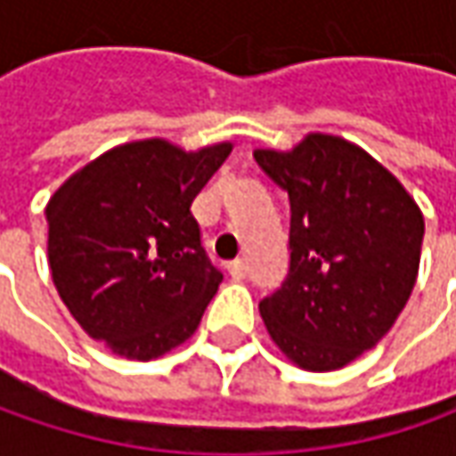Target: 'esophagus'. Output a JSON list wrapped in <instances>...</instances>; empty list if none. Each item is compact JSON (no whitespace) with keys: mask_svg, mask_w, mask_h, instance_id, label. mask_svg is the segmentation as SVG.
<instances>
[{"mask_svg":"<svg viewBox=\"0 0 456 456\" xmlns=\"http://www.w3.org/2000/svg\"><path fill=\"white\" fill-rule=\"evenodd\" d=\"M228 273H231L236 281L246 279V273H248V264H246V258H236V261H231V264H228Z\"/></svg>","mask_w":456,"mask_h":456,"instance_id":"34e87169","label":"esophagus"}]
</instances>
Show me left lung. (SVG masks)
<instances>
[{
  "label": "left lung",
  "instance_id": "1",
  "mask_svg": "<svg viewBox=\"0 0 456 456\" xmlns=\"http://www.w3.org/2000/svg\"><path fill=\"white\" fill-rule=\"evenodd\" d=\"M291 205L289 273L261 317L305 370H338L394 327L411 297L424 216L386 167L358 144L306 134L291 151L256 150Z\"/></svg>",
  "mask_w": 456,
  "mask_h": 456
}]
</instances>
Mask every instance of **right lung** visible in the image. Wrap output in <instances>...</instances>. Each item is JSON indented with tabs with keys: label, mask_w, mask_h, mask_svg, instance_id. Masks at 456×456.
Instances as JSON below:
<instances>
[{
	"label": "right lung",
	"mask_w": 456,
	"mask_h": 456,
	"mask_svg": "<svg viewBox=\"0 0 456 456\" xmlns=\"http://www.w3.org/2000/svg\"><path fill=\"white\" fill-rule=\"evenodd\" d=\"M233 150L184 151L165 139L114 147L78 169L45 208L47 261L76 322L129 360L183 345L223 273L190 205Z\"/></svg>",
	"instance_id": "obj_1"
}]
</instances>
